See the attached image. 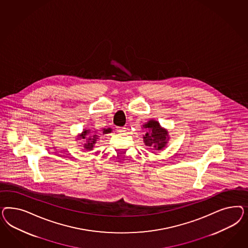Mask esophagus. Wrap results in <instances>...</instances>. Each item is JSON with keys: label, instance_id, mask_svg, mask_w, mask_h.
<instances>
[{"label": "esophagus", "instance_id": "1", "mask_svg": "<svg viewBox=\"0 0 248 248\" xmlns=\"http://www.w3.org/2000/svg\"><path fill=\"white\" fill-rule=\"evenodd\" d=\"M116 129H117L118 133H124V132L126 131V128L125 127H117Z\"/></svg>", "mask_w": 248, "mask_h": 248}]
</instances>
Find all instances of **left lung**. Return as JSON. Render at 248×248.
Listing matches in <instances>:
<instances>
[{
    "label": "left lung",
    "instance_id": "8db88e82",
    "mask_svg": "<svg viewBox=\"0 0 248 248\" xmlns=\"http://www.w3.org/2000/svg\"><path fill=\"white\" fill-rule=\"evenodd\" d=\"M143 127L148 129V132L143 136L144 143L155 150L163 149L168 140L167 131L161 127L158 122L154 120L149 121Z\"/></svg>",
    "mask_w": 248,
    "mask_h": 248
}]
</instances>
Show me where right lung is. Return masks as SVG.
I'll return each mask as SVG.
<instances>
[{
  "mask_svg": "<svg viewBox=\"0 0 248 248\" xmlns=\"http://www.w3.org/2000/svg\"><path fill=\"white\" fill-rule=\"evenodd\" d=\"M112 132V129L111 128H108V129H104V133L103 134H107V133H111ZM93 136L92 137L91 135ZM78 138H82L86 140L85 143H84V148L85 149H88V150H92L93 147V144L96 142V139H97V135H93V134H91L89 130H84L83 132V134L80 135V137Z\"/></svg>",
  "mask_w": 248,
  "mask_h": 248,
  "instance_id": "obj_1",
  "label": "right lung"
}]
</instances>
